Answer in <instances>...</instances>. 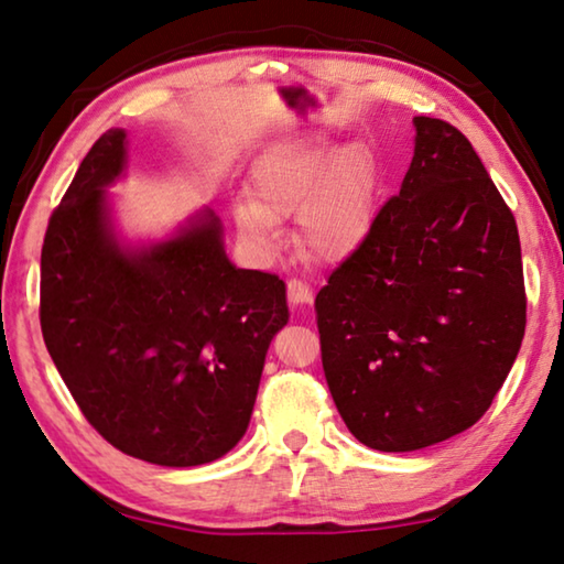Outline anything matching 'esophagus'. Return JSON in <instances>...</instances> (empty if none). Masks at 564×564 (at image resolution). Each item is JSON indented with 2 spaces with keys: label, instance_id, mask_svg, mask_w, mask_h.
Instances as JSON below:
<instances>
[{
  "label": "esophagus",
  "instance_id": "obj_1",
  "mask_svg": "<svg viewBox=\"0 0 564 564\" xmlns=\"http://www.w3.org/2000/svg\"><path fill=\"white\" fill-rule=\"evenodd\" d=\"M289 301L293 303V308H301V305L311 303L313 301L311 285L303 283V281H295V279L289 281Z\"/></svg>",
  "mask_w": 564,
  "mask_h": 564
}]
</instances>
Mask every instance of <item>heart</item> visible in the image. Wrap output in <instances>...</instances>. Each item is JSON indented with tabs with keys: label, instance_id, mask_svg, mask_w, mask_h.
<instances>
[{
	"label": "heart",
	"instance_id": "heart-1",
	"mask_svg": "<svg viewBox=\"0 0 564 564\" xmlns=\"http://www.w3.org/2000/svg\"><path fill=\"white\" fill-rule=\"evenodd\" d=\"M251 198L236 206V228L259 256L275 253L279 218L299 214L295 241L311 259L340 263L366 241L376 216L378 169L362 144L283 141L256 161Z\"/></svg>",
	"mask_w": 564,
	"mask_h": 564
}]
</instances>
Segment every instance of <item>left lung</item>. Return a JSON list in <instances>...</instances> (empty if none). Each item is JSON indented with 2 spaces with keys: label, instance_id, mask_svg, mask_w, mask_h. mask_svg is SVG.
<instances>
[{
  "label": "left lung",
  "instance_id": "obj_1",
  "mask_svg": "<svg viewBox=\"0 0 564 564\" xmlns=\"http://www.w3.org/2000/svg\"><path fill=\"white\" fill-rule=\"evenodd\" d=\"M400 194L316 295L323 370L362 445L410 453L490 408L524 336L514 216L470 141L415 117Z\"/></svg>",
  "mask_w": 564,
  "mask_h": 564
}]
</instances>
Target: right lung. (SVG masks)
<instances>
[{
    "instance_id": "obj_1",
    "label": "right lung",
    "mask_w": 564,
    "mask_h": 564,
    "mask_svg": "<svg viewBox=\"0 0 564 564\" xmlns=\"http://www.w3.org/2000/svg\"><path fill=\"white\" fill-rule=\"evenodd\" d=\"M123 169L127 131L109 129L50 218L42 336L104 441L164 467L214 463L251 420L285 283L236 269L206 206L161 241H123L107 191Z\"/></svg>"
}]
</instances>
